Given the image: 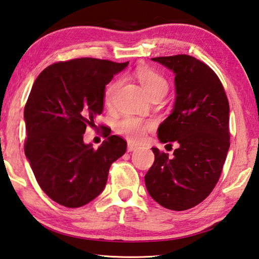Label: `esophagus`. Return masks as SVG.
Masks as SVG:
<instances>
[{
  "instance_id": "1",
  "label": "esophagus",
  "mask_w": 259,
  "mask_h": 259,
  "mask_svg": "<svg viewBox=\"0 0 259 259\" xmlns=\"http://www.w3.org/2000/svg\"><path fill=\"white\" fill-rule=\"evenodd\" d=\"M136 148H137V146L134 145L133 143H129V144H128V152H129V153L133 152V150H135Z\"/></svg>"
}]
</instances>
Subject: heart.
I'll return each instance as SVG.
<instances>
[{"label":"heart","mask_w":259,"mask_h":259,"mask_svg":"<svg viewBox=\"0 0 259 259\" xmlns=\"http://www.w3.org/2000/svg\"><path fill=\"white\" fill-rule=\"evenodd\" d=\"M136 78L142 84L144 91L149 97H152L155 94L165 93L167 92L168 84L165 78L161 76L158 72L154 71L152 69L140 68L136 71ZM120 81H112L105 89L104 98L107 104H110L113 100L114 94L119 88ZM150 125L147 122H144L139 119H136L133 116H125L116 125L117 133L125 136L130 142L133 143H142L146 137V134L149 130Z\"/></svg>","instance_id":"1"}]
</instances>
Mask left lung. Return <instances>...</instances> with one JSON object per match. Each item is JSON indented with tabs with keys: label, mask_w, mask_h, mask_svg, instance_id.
<instances>
[{
	"label": "left lung",
	"mask_w": 259,
	"mask_h": 259,
	"mask_svg": "<svg viewBox=\"0 0 259 259\" xmlns=\"http://www.w3.org/2000/svg\"><path fill=\"white\" fill-rule=\"evenodd\" d=\"M152 60L176 74L175 106L157 136L179 146L172 158L152 148L155 161L145 185L163 207L186 210L201 203L220 179L230 147L229 101L219 77L201 61L186 54Z\"/></svg>",
	"instance_id": "left-lung-1"
}]
</instances>
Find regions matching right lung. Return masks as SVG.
<instances>
[{
	"mask_svg": "<svg viewBox=\"0 0 259 259\" xmlns=\"http://www.w3.org/2000/svg\"><path fill=\"white\" fill-rule=\"evenodd\" d=\"M129 62L93 58L50 65L32 84L25 106V154L37 182L52 200L81 207L104 190L111 164L126 150L119 136L97 149L83 143L102 114L105 86Z\"/></svg>",
	"mask_w": 259,
	"mask_h": 259,
	"instance_id": "add662e5",
	"label": "right lung"
}]
</instances>
